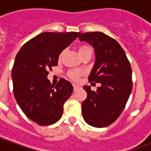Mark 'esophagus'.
Returning a JSON list of instances; mask_svg holds the SVG:
<instances>
[{
    "mask_svg": "<svg viewBox=\"0 0 151 151\" xmlns=\"http://www.w3.org/2000/svg\"><path fill=\"white\" fill-rule=\"evenodd\" d=\"M73 91H77V90H78L80 88V86L77 85V84H73Z\"/></svg>",
    "mask_w": 151,
    "mask_h": 151,
    "instance_id": "obj_1",
    "label": "esophagus"
}]
</instances>
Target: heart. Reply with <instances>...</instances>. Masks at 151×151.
<instances>
[{
	"label": "heart",
	"mask_w": 151,
	"mask_h": 151,
	"mask_svg": "<svg viewBox=\"0 0 151 151\" xmlns=\"http://www.w3.org/2000/svg\"><path fill=\"white\" fill-rule=\"evenodd\" d=\"M92 52V50L91 48V47L88 46V45H81V46L78 47V53H79V56H82L86 55V54H87V53H91ZM62 56V53L60 55V58ZM82 75V71H80V70H70L68 73V76H69V78L73 80H74V81H78L80 78H81V76Z\"/></svg>",
	"instance_id": "b5f03b06"
}]
</instances>
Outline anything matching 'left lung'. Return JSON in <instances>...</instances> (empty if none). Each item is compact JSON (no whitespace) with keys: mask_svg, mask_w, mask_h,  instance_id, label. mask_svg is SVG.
<instances>
[{"mask_svg":"<svg viewBox=\"0 0 151 151\" xmlns=\"http://www.w3.org/2000/svg\"><path fill=\"white\" fill-rule=\"evenodd\" d=\"M79 40L95 49V61L89 82L101 84L96 91L89 86H83L87 97L82 104V116L91 126L107 127L120 116L129 98L132 68L119 43L104 33L86 32Z\"/></svg>","mask_w":151,"mask_h":151,"instance_id":"left-lung-1","label":"left lung"}]
</instances>
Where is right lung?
<instances>
[{"label": "right lung", "mask_w": 151, "mask_h": 151, "mask_svg": "<svg viewBox=\"0 0 151 151\" xmlns=\"http://www.w3.org/2000/svg\"><path fill=\"white\" fill-rule=\"evenodd\" d=\"M81 35L79 32H44L29 40L15 57L12 80L15 99L27 116L47 126L61 118L64 104L71 96L72 84L60 78L56 86L48 69L57 65L60 52Z\"/></svg>", "instance_id": "1"}]
</instances>
